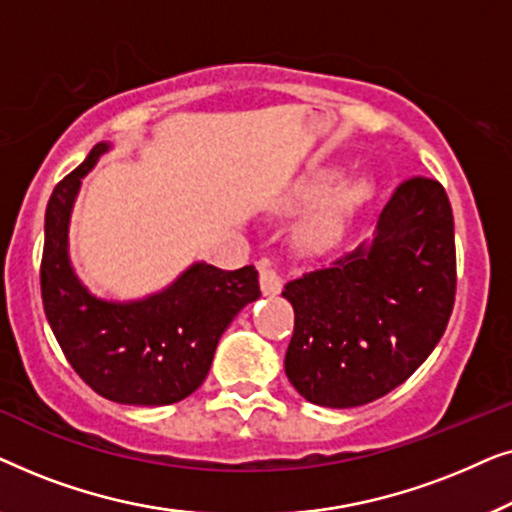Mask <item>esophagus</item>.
I'll return each instance as SVG.
<instances>
[{"label": "esophagus", "instance_id": "1", "mask_svg": "<svg viewBox=\"0 0 512 512\" xmlns=\"http://www.w3.org/2000/svg\"><path fill=\"white\" fill-rule=\"evenodd\" d=\"M258 279H261V291L265 296H277L282 291V277L277 275V270L272 268L268 258L258 261Z\"/></svg>", "mask_w": 512, "mask_h": 512}]
</instances>
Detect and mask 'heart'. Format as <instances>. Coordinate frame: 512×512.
<instances>
[{
    "mask_svg": "<svg viewBox=\"0 0 512 512\" xmlns=\"http://www.w3.org/2000/svg\"><path fill=\"white\" fill-rule=\"evenodd\" d=\"M333 179V170H319L300 181L293 195H296L298 202H312L331 187ZM370 191H373V184H370V179L366 177H349L345 181H340L331 192H325L327 195L300 219L296 230L298 240L303 242L305 247L312 249L331 247V244L342 235L345 223L349 216H352L354 209L359 207L363 200H368Z\"/></svg>",
    "mask_w": 512,
    "mask_h": 512,
    "instance_id": "heart-1",
    "label": "heart"
}]
</instances>
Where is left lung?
Returning <instances> with one entry per match:
<instances>
[{
  "mask_svg": "<svg viewBox=\"0 0 512 512\" xmlns=\"http://www.w3.org/2000/svg\"><path fill=\"white\" fill-rule=\"evenodd\" d=\"M454 291L450 200L436 179L412 177L384 205L373 240L284 286L296 312L286 377L324 408L389 394L443 338Z\"/></svg>",
  "mask_w": 512,
  "mask_h": 512,
  "instance_id": "8db88e82",
  "label": "left lung"
}]
</instances>
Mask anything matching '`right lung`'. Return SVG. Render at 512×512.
I'll return each mask as SVG.
<instances>
[{
	"mask_svg": "<svg viewBox=\"0 0 512 512\" xmlns=\"http://www.w3.org/2000/svg\"><path fill=\"white\" fill-rule=\"evenodd\" d=\"M109 142L53 188L44 221L41 300L55 340L83 382L109 401L170 405L205 382L221 335L261 296L254 265L219 270L193 263L163 291L139 300H104L76 277L69 219L81 179Z\"/></svg>",
	"mask_w": 512,
	"mask_h": 512,
	"instance_id": "right-lung-1",
	"label": "right lung"
}]
</instances>
